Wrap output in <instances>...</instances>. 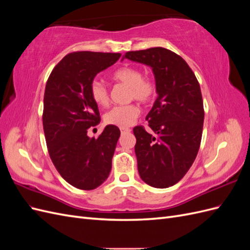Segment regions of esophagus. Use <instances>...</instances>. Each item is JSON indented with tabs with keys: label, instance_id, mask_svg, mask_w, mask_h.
Segmentation results:
<instances>
[{
	"label": "esophagus",
	"instance_id": "1",
	"mask_svg": "<svg viewBox=\"0 0 250 250\" xmlns=\"http://www.w3.org/2000/svg\"><path fill=\"white\" fill-rule=\"evenodd\" d=\"M120 130H121V133H127V132H129V131H130L129 128H124V127L120 128Z\"/></svg>",
	"mask_w": 250,
	"mask_h": 250
}]
</instances>
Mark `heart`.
I'll return each instance as SVG.
<instances>
[{
	"instance_id": "obj_1",
	"label": "heart",
	"mask_w": 250,
	"mask_h": 250,
	"mask_svg": "<svg viewBox=\"0 0 250 250\" xmlns=\"http://www.w3.org/2000/svg\"><path fill=\"white\" fill-rule=\"evenodd\" d=\"M116 81L122 82L129 86V98L141 103H148L153 100L156 95L155 81L150 77H143V73L135 66L120 67L112 74ZM89 93L93 101L98 106L105 107L109 103V94L102 82L93 80L89 86ZM140 116V109L134 104L113 106L104 115L105 123L118 127L132 125Z\"/></svg>"
}]
</instances>
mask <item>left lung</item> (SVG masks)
Wrapping results in <instances>:
<instances>
[{
  "instance_id": "obj_1",
  "label": "left lung",
  "mask_w": 250,
  "mask_h": 250,
  "mask_svg": "<svg viewBox=\"0 0 250 250\" xmlns=\"http://www.w3.org/2000/svg\"><path fill=\"white\" fill-rule=\"evenodd\" d=\"M152 67L157 98L146 120L154 133L133 128L141 178L153 188L172 187L191 168L201 143L204 120L199 82L176 53L156 47L124 55Z\"/></svg>"
}]
</instances>
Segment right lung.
Wrapping results in <instances>:
<instances>
[{
  "mask_svg": "<svg viewBox=\"0 0 250 250\" xmlns=\"http://www.w3.org/2000/svg\"><path fill=\"white\" fill-rule=\"evenodd\" d=\"M120 53L73 52L51 72L43 96L42 125L51 160L62 177L80 190H94L107 179L120 129L107 125L98 139L87 130L100 123L89 93L98 73L117 62Z\"/></svg>",
  "mask_w": 250,
  "mask_h": 250,
  "instance_id": "obj_1",
  "label": "right lung"
}]
</instances>
